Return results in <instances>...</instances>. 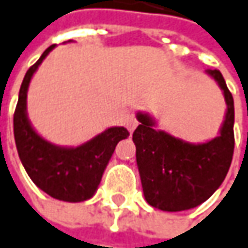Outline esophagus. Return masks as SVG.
I'll list each match as a JSON object with an SVG mask.
<instances>
[{
  "label": "esophagus",
  "mask_w": 248,
  "mask_h": 248,
  "mask_svg": "<svg viewBox=\"0 0 248 248\" xmlns=\"http://www.w3.org/2000/svg\"><path fill=\"white\" fill-rule=\"evenodd\" d=\"M136 126H138V121H136V118H129V121H127V129H129V132L132 133L135 129H136Z\"/></svg>",
  "instance_id": "1"
}]
</instances>
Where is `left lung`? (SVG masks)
Listing matches in <instances>:
<instances>
[{"instance_id":"1","label":"left lung","mask_w":248,"mask_h":248,"mask_svg":"<svg viewBox=\"0 0 248 248\" xmlns=\"http://www.w3.org/2000/svg\"><path fill=\"white\" fill-rule=\"evenodd\" d=\"M227 105L218 135L204 143H190L156 129V121L138 112L133 132L136 163L146 202L163 212H183L206 202L223 183L234 152V101L221 72L206 69Z\"/></svg>"}]
</instances>
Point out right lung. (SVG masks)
Returning a JSON list of instances; mask_svg holds the SVG:
<instances>
[{"mask_svg":"<svg viewBox=\"0 0 248 248\" xmlns=\"http://www.w3.org/2000/svg\"><path fill=\"white\" fill-rule=\"evenodd\" d=\"M55 46L46 48L24 77L14 113V138L22 166L35 185L54 199L78 203L98 190L115 147L129 132L124 126L108 127L77 147L58 146L36 133L27 113V93L38 66Z\"/></svg>","mask_w":248,"mask_h":248,"instance_id":"1","label":"right lung"}]
</instances>
